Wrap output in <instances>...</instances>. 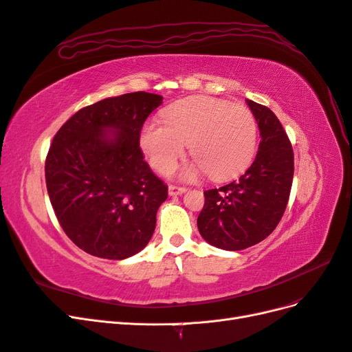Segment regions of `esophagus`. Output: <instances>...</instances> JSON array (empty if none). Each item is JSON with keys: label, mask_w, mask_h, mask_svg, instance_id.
<instances>
[{"label": "esophagus", "mask_w": 352, "mask_h": 352, "mask_svg": "<svg viewBox=\"0 0 352 352\" xmlns=\"http://www.w3.org/2000/svg\"><path fill=\"white\" fill-rule=\"evenodd\" d=\"M186 192V188L182 186H176V185H170L168 186V195L170 197H176V195H182Z\"/></svg>", "instance_id": "34e87169"}]
</instances>
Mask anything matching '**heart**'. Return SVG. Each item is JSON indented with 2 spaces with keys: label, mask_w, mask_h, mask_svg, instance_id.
<instances>
[{
  "label": "heart",
  "mask_w": 352,
  "mask_h": 352,
  "mask_svg": "<svg viewBox=\"0 0 352 352\" xmlns=\"http://www.w3.org/2000/svg\"><path fill=\"white\" fill-rule=\"evenodd\" d=\"M166 122H146L140 145L160 173H170L186 145L194 157L182 172L189 180L201 170L211 179L239 175L252 162L258 124L250 109L212 97H192L164 111Z\"/></svg>",
  "instance_id": "b5f03b06"
}]
</instances>
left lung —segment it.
Instances as JSON below:
<instances>
[{
    "instance_id": "8db88e82",
    "label": "left lung",
    "mask_w": 352,
    "mask_h": 352,
    "mask_svg": "<svg viewBox=\"0 0 352 352\" xmlns=\"http://www.w3.org/2000/svg\"><path fill=\"white\" fill-rule=\"evenodd\" d=\"M258 124L261 141L254 163L238 180L204 192L197 225L212 247L239 251L267 238L280 221L294 177V151L274 113L245 100Z\"/></svg>"
}]
</instances>
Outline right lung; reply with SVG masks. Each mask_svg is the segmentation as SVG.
Instances as JSON below:
<instances>
[{"label": "right lung", "mask_w": 352, "mask_h": 352, "mask_svg": "<svg viewBox=\"0 0 352 352\" xmlns=\"http://www.w3.org/2000/svg\"><path fill=\"white\" fill-rule=\"evenodd\" d=\"M162 95L131 92L88 105L60 127L45 162L51 206L66 235L100 258L124 260L150 242L167 186L144 160L142 124Z\"/></svg>", "instance_id": "right-lung-1"}]
</instances>
